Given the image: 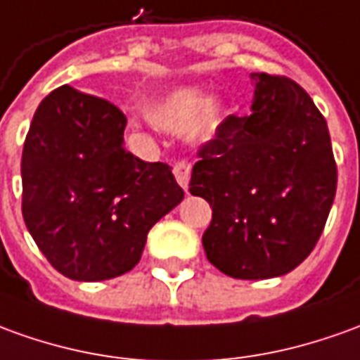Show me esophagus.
<instances>
[{"label":"esophagus","mask_w":360,"mask_h":360,"mask_svg":"<svg viewBox=\"0 0 360 360\" xmlns=\"http://www.w3.org/2000/svg\"><path fill=\"white\" fill-rule=\"evenodd\" d=\"M190 174H192V166L188 160H180L174 165V176L176 182L182 186V190H188V184H190Z\"/></svg>","instance_id":"esophagus-1"}]
</instances>
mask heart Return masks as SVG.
Wrapping results in <instances>:
<instances>
[{"mask_svg":"<svg viewBox=\"0 0 360 360\" xmlns=\"http://www.w3.org/2000/svg\"><path fill=\"white\" fill-rule=\"evenodd\" d=\"M223 105L210 101L207 94L200 88H180L166 94L147 108L148 119L156 127L182 133L195 123L202 135H212L223 119Z\"/></svg>","mask_w":360,"mask_h":360,"instance_id":"obj_1","label":"heart"}]
</instances>
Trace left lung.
I'll list each match as a JSON object with an SVG mask.
<instances>
[{"mask_svg":"<svg viewBox=\"0 0 360 360\" xmlns=\"http://www.w3.org/2000/svg\"><path fill=\"white\" fill-rule=\"evenodd\" d=\"M251 113L229 115L200 148L190 194L212 205L202 243L231 278L288 274L314 251L337 190L323 115L284 76L251 74Z\"/></svg>","mask_w":360,"mask_h":360,"instance_id":"left-lung-1","label":"left lung"}]
</instances>
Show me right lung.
<instances>
[{"label":"right lung","mask_w":360,"mask_h":360,"mask_svg":"<svg viewBox=\"0 0 360 360\" xmlns=\"http://www.w3.org/2000/svg\"><path fill=\"white\" fill-rule=\"evenodd\" d=\"M113 103L62 86L34 111L21 160L23 219L66 278L100 282L141 260L150 227L182 202L165 162L123 147Z\"/></svg>","instance_id":"obj_1"}]
</instances>
